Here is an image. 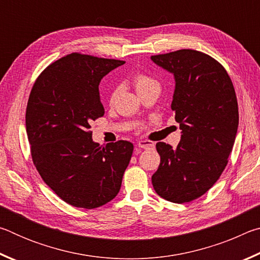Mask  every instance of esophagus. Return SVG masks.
I'll use <instances>...</instances> for the list:
<instances>
[{
    "label": "esophagus",
    "instance_id": "34e87169",
    "mask_svg": "<svg viewBox=\"0 0 260 260\" xmlns=\"http://www.w3.org/2000/svg\"><path fill=\"white\" fill-rule=\"evenodd\" d=\"M138 146L140 148H142V149H153V148H155V143L151 142V141L141 140V141H139Z\"/></svg>",
    "mask_w": 260,
    "mask_h": 260
}]
</instances>
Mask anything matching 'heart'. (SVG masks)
<instances>
[{"label": "heart", "mask_w": 260, "mask_h": 260, "mask_svg": "<svg viewBox=\"0 0 260 260\" xmlns=\"http://www.w3.org/2000/svg\"><path fill=\"white\" fill-rule=\"evenodd\" d=\"M133 82H134L135 89L138 93H140V91H142V90H146L149 87L158 85L156 80H153L152 78L148 77V76H146V74H142V73L136 74V76L134 77ZM113 96H114V93H112V98Z\"/></svg>", "instance_id": "b5f03b06"}]
</instances>
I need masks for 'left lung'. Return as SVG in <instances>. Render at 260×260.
Here are the masks:
<instances>
[{
    "mask_svg": "<svg viewBox=\"0 0 260 260\" xmlns=\"http://www.w3.org/2000/svg\"><path fill=\"white\" fill-rule=\"evenodd\" d=\"M175 81L172 108L181 129L177 148L158 142L160 164L151 177L155 191L173 203L199 199L227 165L239 127V108L226 70L203 52L181 49L151 56Z\"/></svg>",
    "mask_w": 260,
    "mask_h": 260,
    "instance_id": "left-lung-1",
    "label": "left lung"
}]
</instances>
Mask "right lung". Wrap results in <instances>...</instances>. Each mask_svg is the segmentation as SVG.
<instances>
[{"label": "right lung", "instance_id": "obj_1", "mask_svg": "<svg viewBox=\"0 0 260 260\" xmlns=\"http://www.w3.org/2000/svg\"><path fill=\"white\" fill-rule=\"evenodd\" d=\"M124 60L74 54L37 79L26 109V133L38 172L58 197L83 209L100 208L119 192L133 144L101 148L90 121L104 114L99 86Z\"/></svg>", "mask_w": 260, "mask_h": 260}]
</instances>
